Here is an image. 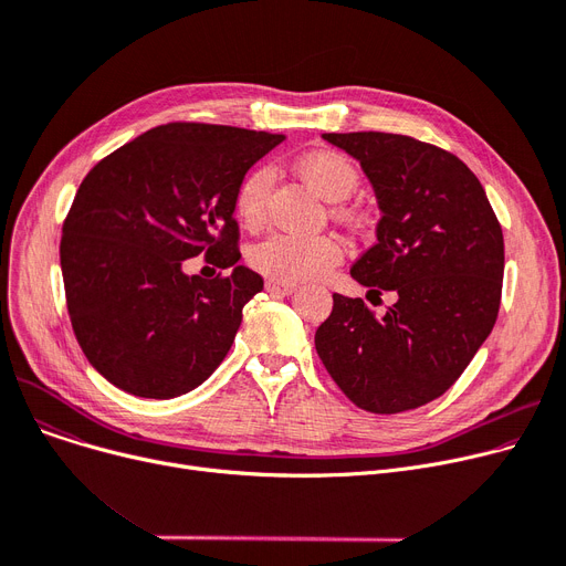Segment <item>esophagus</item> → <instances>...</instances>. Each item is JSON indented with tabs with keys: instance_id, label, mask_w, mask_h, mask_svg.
<instances>
[{
	"instance_id": "esophagus-1",
	"label": "esophagus",
	"mask_w": 566,
	"mask_h": 566,
	"mask_svg": "<svg viewBox=\"0 0 566 566\" xmlns=\"http://www.w3.org/2000/svg\"><path fill=\"white\" fill-rule=\"evenodd\" d=\"M265 291L271 295H291L295 291V286L280 282V280H265Z\"/></svg>"
}]
</instances>
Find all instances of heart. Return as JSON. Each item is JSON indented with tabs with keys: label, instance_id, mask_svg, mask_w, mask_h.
I'll return each mask as SVG.
<instances>
[{
	"label": "heart",
	"instance_id": "b5f03b06",
	"mask_svg": "<svg viewBox=\"0 0 566 566\" xmlns=\"http://www.w3.org/2000/svg\"><path fill=\"white\" fill-rule=\"evenodd\" d=\"M295 169L305 181L328 201H344L358 188L360 174L344 154L331 148H316L298 158ZM275 186L273 167H256L241 181L233 197L235 213L248 227L261 224L268 199ZM342 261V248L331 235L273 233L254 245L250 263L259 273L286 284L314 282L328 275Z\"/></svg>",
	"mask_w": 566,
	"mask_h": 566
}]
</instances>
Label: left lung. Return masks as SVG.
I'll return each mask as SVG.
<instances>
[{"label":"left lung","instance_id":"left-lung-1","mask_svg":"<svg viewBox=\"0 0 566 566\" xmlns=\"http://www.w3.org/2000/svg\"><path fill=\"white\" fill-rule=\"evenodd\" d=\"M360 163L376 195V243L350 277L395 291L380 318L363 298L333 295L314 337L342 392L392 415L448 392L491 335L502 293L504 241L486 192L457 156L406 135L325 133Z\"/></svg>","mask_w":566,"mask_h":566}]
</instances>
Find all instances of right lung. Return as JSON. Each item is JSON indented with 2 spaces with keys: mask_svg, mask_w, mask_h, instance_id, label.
I'll return each mask as SVG.
<instances>
[{
  "mask_svg": "<svg viewBox=\"0 0 566 566\" xmlns=\"http://www.w3.org/2000/svg\"><path fill=\"white\" fill-rule=\"evenodd\" d=\"M284 137L167 124L101 160L82 181L62 235L75 337L118 390L174 399L211 376L263 289L238 265L233 197L248 169ZM207 252L231 266L203 281L182 271Z\"/></svg>",
  "mask_w": 566,
  "mask_h": 566,
  "instance_id": "1",
  "label": "right lung"
}]
</instances>
